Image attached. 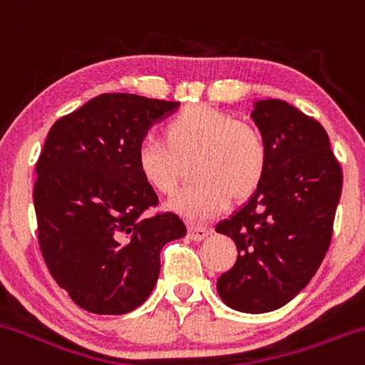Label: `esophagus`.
I'll return each mask as SVG.
<instances>
[{
  "label": "esophagus",
  "instance_id": "esophagus-1",
  "mask_svg": "<svg viewBox=\"0 0 365 365\" xmlns=\"http://www.w3.org/2000/svg\"><path fill=\"white\" fill-rule=\"evenodd\" d=\"M209 234H211V229L209 227H200V225H191L190 227V240L193 241H202L204 237H207Z\"/></svg>",
  "mask_w": 365,
  "mask_h": 365
}]
</instances>
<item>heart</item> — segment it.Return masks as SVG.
I'll use <instances>...</instances> for the list:
<instances>
[{
    "mask_svg": "<svg viewBox=\"0 0 365 365\" xmlns=\"http://www.w3.org/2000/svg\"><path fill=\"white\" fill-rule=\"evenodd\" d=\"M163 140H143L136 149V168L158 193H174L181 163L193 160L195 179L179 191L170 207L191 222H204L232 200H247L264 181L268 145L254 125L205 104L184 108L165 124Z\"/></svg>",
    "mask_w": 365,
    "mask_h": 365,
    "instance_id": "1",
    "label": "heart"
}]
</instances>
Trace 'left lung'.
I'll return each instance as SVG.
<instances>
[{"label":"left lung","mask_w":365,"mask_h":365,"mask_svg":"<svg viewBox=\"0 0 365 365\" xmlns=\"http://www.w3.org/2000/svg\"><path fill=\"white\" fill-rule=\"evenodd\" d=\"M252 118L268 145V170L247 204L216 225L237 248L216 289L230 309L262 314L293 300L319 268L342 170L323 125L286 101H257Z\"/></svg>","instance_id":"obj_1"}]
</instances>
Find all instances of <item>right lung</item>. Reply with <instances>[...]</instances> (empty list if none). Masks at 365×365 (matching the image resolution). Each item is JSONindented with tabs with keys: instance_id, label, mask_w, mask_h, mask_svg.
<instances>
[{
	"instance_id": "1",
	"label": "right lung",
	"mask_w": 365,
	"mask_h": 365,
	"mask_svg": "<svg viewBox=\"0 0 365 365\" xmlns=\"http://www.w3.org/2000/svg\"><path fill=\"white\" fill-rule=\"evenodd\" d=\"M179 103L103 93L49 129L34 187L38 245L76 305L125 314L153 293L160 252L186 236L174 212L142 218L158 195L136 168V149Z\"/></svg>"
}]
</instances>
